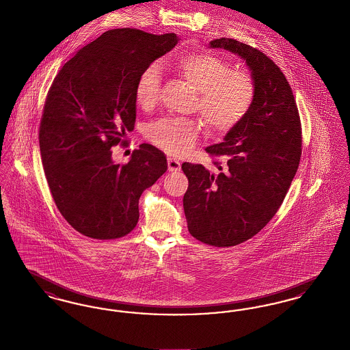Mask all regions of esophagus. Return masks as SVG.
Returning <instances> with one entry per match:
<instances>
[{
	"label": "esophagus",
	"instance_id": "esophagus-1",
	"mask_svg": "<svg viewBox=\"0 0 350 350\" xmlns=\"http://www.w3.org/2000/svg\"><path fill=\"white\" fill-rule=\"evenodd\" d=\"M167 169L169 172H178L181 169V163L174 159H167Z\"/></svg>",
	"mask_w": 350,
	"mask_h": 350
}]
</instances>
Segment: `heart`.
<instances>
[{
    "label": "heart",
    "mask_w": 350,
    "mask_h": 350,
    "mask_svg": "<svg viewBox=\"0 0 350 350\" xmlns=\"http://www.w3.org/2000/svg\"><path fill=\"white\" fill-rule=\"evenodd\" d=\"M173 69L198 90V110L206 127L215 133H228L252 106L254 83L245 72L232 70L228 63L211 52H185L173 62ZM159 68L142 70L135 85V98L152 107L160 94ZM198 126L190 120L161 119L148 130L150 142L172 156H183L194 148Z\"/></svg>",
    "instance_id": "b5f03b06"
}]
</instances>
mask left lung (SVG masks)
I'll return each mask as SVG.
<instances>
[{
  "label": "left lung",
  "instance_id": "1",
  "mask_svg": "<svg viewBox=\"0 0 350 350\" xmlns=\"http://www.w3.org/2000/svg\"><path fill=\"white\" fill-rule=\"evenodd\" d=\"M240 56L250 70L254 98L248 113L207 147L215 173L183 163L189 180L183 211L189 232L202 243L226 248L260 232L275 215L299 167L301 127L293 90L282 70L264 52L230 38L210 42Z\"/></svg>",
  "mask_w": 350,
  "mask_h": 350
}]
</instances>
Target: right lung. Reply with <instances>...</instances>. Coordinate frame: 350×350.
I'll return each instance as SVG.
<instances>
[{"label": "right lung", "instance_id": "add662e5", "mask_svg": "<svg viewBox=\"0 0 350 350\" xmlns=\"http://www.w3.org/2000/svg\"><path fill=\"white\" fill-rule=\"evenodd\" d=\"M178 43L176 33L114 29L86 44L51 85L39 127V147L60 214L92 239L126 236L139 220V198L165 172V154L150 144L127 164L113 161L136 119L139 75Z\"/></svg>", "mask_w": 350, "mask_h": 350}]
</instances>
